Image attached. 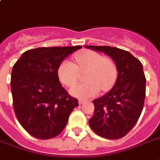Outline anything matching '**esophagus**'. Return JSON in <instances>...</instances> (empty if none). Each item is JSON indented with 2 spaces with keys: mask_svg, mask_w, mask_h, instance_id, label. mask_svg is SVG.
<instances>
[{
  "mask_svg": "<svg viewBox=\"0 0 160 160\" xmlns=\"http://www.w3.org/2000/svg\"><path fill=\"white\" fill-rule=\"evenodd\" d=\"M84 103H85V100H79V104H80V105H82V104H84Z\"/></svg>",
  "mask_w": 160,
  "mask_h": 160,
  "instance_id": "1",
  "label": "esophagus"
}]
</instances>
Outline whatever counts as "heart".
Listing matches in <instances>:
<instances>
[{
    "mask_svg": "<svg viewBox=\"0 0 160 160\" xmlns=\"http://www.w3.org/2000/svg\"><path fill=\"white\" fill-rule=\"evenodd\" d=\"M75 64L70 60L61 62L57 70L60 83L70 86L77 81L79 71H86L85 83L73 85L69 92L72 96L80 100L94 97L100 90H107L111 87L117 77V67L109 58L100 53L86 51L75 55Z\"/></svg>",
    "mask_w": 160,
    "mask_h": 160,
    "instance_id": "1",
    "label": "heart"
}]
</instances>
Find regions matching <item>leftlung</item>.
<instances>
[{
  "label": "left lung",
  "instance_id": "obj_1",
  "mask_svg": "<svg viewBox=\"0 0 160 160\" xmlns=\"http://www.w3.org/2000/svg\"><path fill=\"white\" fill-rule=\"evenodd\" d=\"M85 47L109 55L118 71L111 90L93 100L95 112L89 124L95 134L103 138L120 139L135 125L143 110L146 85L143 65L129 51L121 49L97 46Z\"/></svg>",
  "mask_w": 160,
  "mask_h": 160
}]
</instances>
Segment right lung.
Masks as SVG:
<instances>
[{"mask_svg": "<svg viewBox=\"0 0 160 160\" xmlns=\"http://www.w3.org/2000/svg\"><path fill=\"white\" fill-rule=\"evenodd\" d=\"M82 46L40 47L24 52L11 72L14 111L21 126L36 139L60 134L79 105L59 81L57 70L66 56Z\"/></svg>", "mask_w": 160, "mask_h": 160, "instance_id": "1", "label": "right lung"}]
</instances>
